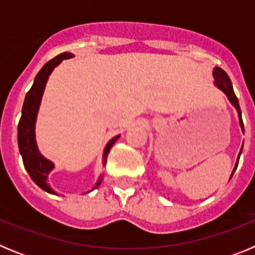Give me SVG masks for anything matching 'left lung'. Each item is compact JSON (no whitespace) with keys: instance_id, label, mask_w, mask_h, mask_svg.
Instances as JSON below:
<instances>
[{"instance_id":"obj_1","label":"left lung","mask_w":255,"mask_h":255,"mask_svg":"<svg viewBox=\"0 0 255 255\" xmlns=\"http://www.w3.org/2000/svg\"><path fill=\"white\" fill-rule=\"evenodd\" d=\"M213 78H215V85H216V87H217L220 91H222L225 94H226L227 100H229L230 102H231V105H233L234 107L236 108V111H238V115H239V124H240V128H242L243 132H244V124H243V119H242V110H240L238 97L235 96V92H234L233 84H231V80H230L229 75H227L224 70L221 69V67H215V69H213ZM242 152H243V147H242V149H240V153H239L238 161H236L235 167H234L233 173H231L230 179L233 177L234 172H235L236 167H238L239 158H240V154H242Z\"/></svg>"}]
</instances>
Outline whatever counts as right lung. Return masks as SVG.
<instances>
[{
    "instance_id": "obj_1",
    "label": "right lung",
    "mask_w": 255,
    "mask_h": 255,
    "mask_svg": "<svg viewBox=\"0 0 255 255\" xmlns=\"http://www.w3.org/2000/svg\"><path fill=\"white\" fill-rule=\"evenodd\" d=\"M73 55L69 52L61 53V55L56 56L55 58H52L48 61L42 69L39 70V73L37 74L34 79V83L31 85L30 91L26 93L25 100H24V105H22L21 110V119L17 125V144H19L20 154L22 157V162H24V167L28 171L29 176L31 180L39 186L40 189H43L44 191L49 193V194H55L56 191L48 185V175L53 168L55 164L49 159H47L42 153L39 152L37 145V140H35V121H37L38 110H39L40 101H42V96H43L44 88H46L47 80H48L49 75L53 71L57 65H60L64 60L71 58ZM120 138V135H117L115 138L106 144L105 150H103L102 155V164L105 166L107 162V155L110 153V149L115 144V141ZM103 175L101 173L98 177V181L96 182V186L93 189L98 188L100 184L102 182ZM92 189V190H93ZM89 193V191H88Z\"/></svg>"
}]
</instances>
